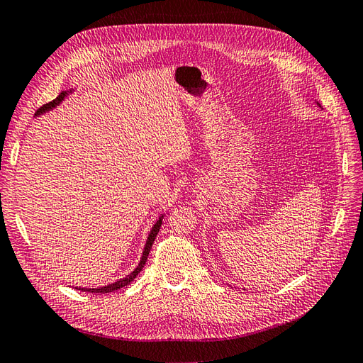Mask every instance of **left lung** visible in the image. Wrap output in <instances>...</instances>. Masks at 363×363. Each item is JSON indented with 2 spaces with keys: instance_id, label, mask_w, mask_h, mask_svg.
<instances>
[{
  "instance_id": "8db88e82",
  "label": "left lung",
  "mask_w": 363,
  "mask_h": 363,
  "mask_svg": "<svg viewBox=\"0 0 363 363\" xmlns=\"http://www.w3.org/2000/svg\"><path fill=\"white\" fill-rule=\"evenodd\" d=\"M316 104H318V106H320V107H321V104H320V103H318V101H316Z\"/></svg>"
}]
</instances>
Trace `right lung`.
I'll return each mask as SVG.
<instances>
[{
  "instance_id": "1",
  "label": "right lung",
  "mask_w": 363,
  "mask_h": 363,
  "mask_svg": "<svg viewBox=\"0 0 363 363\" xmlns=\"http://www.w3.org/2000/svg\"><path fill=\"white\" fill-rule=\"evenodd\" d=\"M71 92H72V89H69V91H62V92L59 94V96L56 98V100H52L51 103H48V104H45V106H42V107L39 108V111L36 112V116H39V115H42V113H45V112L52 111V108L57 107V106L65 100V96L69 95ZM163 216H164V215H160L157 221L155 223V225L151 227L150 233H148V238H147L145 247H144V251H142V257H140V260H139V263H138V267H136L133 271H131V272L128 274V276L116 280L115 283L106 284V286H101V288H75V289L83 291V292H92V294H107V292H115V291H118V289H121V288L127 286V284H128L130 281H133V280L136 279L138 274L142 271V268H144V265H145V262H147L148 255H150V250H151V247H152V242H155V239H156V236H157V233H159V230H160V225H162V221H163Z\"/></svg>"
}]
</instances>
